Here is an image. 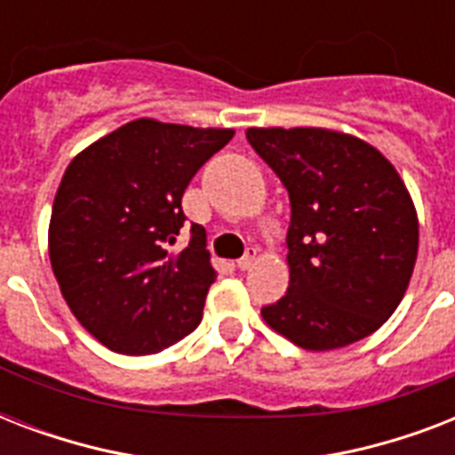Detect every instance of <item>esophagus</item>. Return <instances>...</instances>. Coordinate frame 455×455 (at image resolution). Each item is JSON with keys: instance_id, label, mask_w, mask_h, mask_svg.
I'll list each match as a JSON object with an SVG mask.
<instances>
[{"instance_id": "esophagus-1", "label": "esophagus", "mask_w": 455, "mask_h": 455, "mask_svg": "<svg viewBox=\"0 0 455 455\" xmlns=\"http://www.w3.org/2000/svg\"><path fill=\"white\" fill-rule=\"evenodd\" d=\"M255 259H257V250L255 248H248V250H245V255H243L241 259L235 262V267H238V269H241V271H248L250 267L255 264Z\"/></svg>"}]
</instances>
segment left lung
I'll return each instance as SVG.
<instances>
[{
  "label": "left lung",
  "mask_w": 455,
  "mask_h": 455,
  "mask_svg": "<svg viewBox=\"0 0 455 455\" xmlns=\"http://www.w3.org/2000/svg\"><path fill=\"white\" fill-rule=\"evenodd\" d=\"M291 196V283L264 321L311 352L368 338L402 302L418 255L416 207L373 146L316 127L248 130Z\"/></svg>",
  "instance_id": "1"
}]
</instances>
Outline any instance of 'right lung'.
I'll return each mask as SVG.
<instances>
[{"instance_id":"1","label":"right lung","mask_w":455,"mask_h":455,"mask_svg":"<svg viewBox=\"0 0 455 455\" xmlns=\"http://www.w3.org/2000/svg\"><path fill=\"white\" fill-rule=\"evenodd\" d=\"M234 130L134 120L68 164L53 200L49 257L77 321L117 354L167 349L198 328L214 283L205 228L181 196Z\"/></svg>"}]
</instances>
